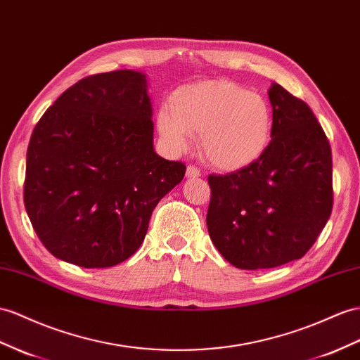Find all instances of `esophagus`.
<instances>
[{"label":"esophagus","instance_id":"esophagus-1","mask_svg":"<svg viewBox=\"0 0 360 360\" xmlns=\"http://www.w3.org/2000/svg\"><path fill=\"white\" fill-rule=\"evenodd\" d=\"M186 173H187V178H198V176H200V170L198 167H195V165H188Z\"/></svg>","mask_w":360,"mask_h":360}]
</instances>
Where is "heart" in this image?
Masks as SVG:
<instances>
[{
	"label": "heart",
	"mask_w": 360,
	"mask_h": 360,
	"mask_svg": "<svg viewBox=\"0 0 360 360\" xmlns=\"http://www.w3.org/2000/svg\"><path fill=\"white\" fill-rule=\"evenodd\" d=\"M156 129L173 153L186 152L191 134L200 135L204 158L220 170H240L268 149L274 114L262 94L233 82L184 85L170 97V109L156 114Z\"/></svg>",
	"instance_id": "1"
}]
</instances>
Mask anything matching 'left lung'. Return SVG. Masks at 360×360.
I'll list each match as a JSON object with an SVG mask.
<instances>
[{
	"label": "left lung",
	"mask_w": 360,
	"mask_h": 360,
	"mask_svg": "<svg viewBox=\"0 0 360 360\" xmlns=\"http://www.w3.org/2000/svg\"><path fill=\"white\" fill-rule=\"evenodd\" d=\"M268 94V149L245 169L208 176L211 240L226 262L248 271L301 259L333 208L331 149L315 114L278 84Z\"/></svg>",
	"instance_id": "obj_1"
}]
</instances>
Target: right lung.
<instances>
[{
  "mask_svg": "<svg viewBox=\"0 0 360 360\" xmlns=\"http://www.w3.org/2000/svg\"><path fill=\"white\" fill-rule=\"evenodd\" d=\"M184 174L153 149L143 72H101L68 88L34 126L24 204L56 259L110 268L140 248L153 208Z\"/></svg>",
  "mask_w": 360,
  "mask_h": 360,
  "instance_id": "obj_1",
  "label": "right lung"
}]
</instances>
